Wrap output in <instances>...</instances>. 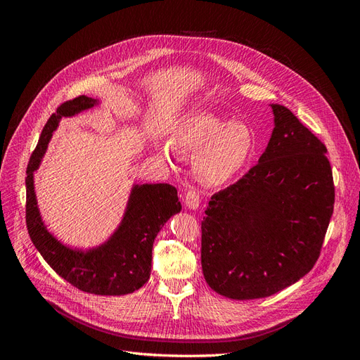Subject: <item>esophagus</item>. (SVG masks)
<instances>
[{"mask_svg":"<svg viewBox=\"0 0 360 360\" xmlns=\"http://www.w3.org/2000/svg\"><path fill=\"white\" fill-rule=\"evenodd\" d=\"M201 198H200V193L193 189H189L186 193H184V204H186L188 209L191 210H197L200 207Z\"/></svg>","mask_w":360,"mask_h":360,"instance_id":"obj_1","label":"esophagus"}]
</instances>
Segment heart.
Here are the masks:
<instances>
[{
  "mask_svg": "<svg viewBox=\"0 0 360 360\" xmlns=\"http://www.w3.org/2000/svg\"><path fill=\"white\" fill-rule=\"evenodd\" d=\"M255 136L249 126L231 123L213 114L189 115L176 127L172 147L162 144V156L174 160L177 153L197 158L195 172L209 186H221L243 169L254 153Z\"/></svg>",
  "mask_w": 360,
  "mask_h": 360,
  "instance_id": "heart-1",
  "label": "heart"
}]
</instances>
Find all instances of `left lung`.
Returning <instances> with one entry per match:
<instances>
[{"label":"left lung","instance_id":"obj_1","mask_svg":"<svg viewBox=\"0 0 360 360\" xmlns=\"http://www.w3.org/2000/svg\"><path fill=\"white\" fill-rule=\"evenodd\" d=\"M255 167L214 193L201 222L202 274L236 300L290 287L317 263L335 204L328 148L282 105Z\"/></svg>","mask_w":360,"mask_h":360}]
</instances>
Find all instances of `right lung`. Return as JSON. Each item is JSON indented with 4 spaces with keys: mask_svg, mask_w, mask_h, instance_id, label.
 <instances>
[{
    "mask_svg": "<svg viewBox=\"0 0 360 360\" xmlns=\"http://www.w3.org/2000/svg\"><path fill=\"white\" fill-rule=\"evenodd\" d=\"M97 105L86 96L61 103L41 130L27 167L25 219L32 245L46 263L81 291L123 296L143 287L150 278L151 250L162 226L181 210L177 189L167 183L135 184L115 233L103 245L79 250L58 242L43 224L34 192V171L45 155L52 132L63 117H73Z\"/></svg>",
    "mask_w": 360,
    "mask_h": 360,
    "instance_id": "obj_1",
    "label": "right lung"
}]
</instances>
